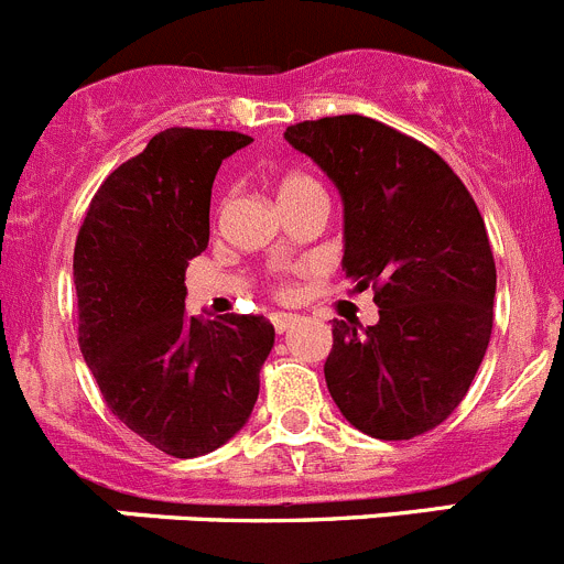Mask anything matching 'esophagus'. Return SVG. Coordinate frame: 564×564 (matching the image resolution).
<instances>
[{
	"label": "esophagus",
	"mask_w": 564,
	"mask_h": 564,
	"mask_svg": "<svg viewBox=\"0 0 564 564\" xmlns=\"http://www.w3.org/2000/svg\"><path fill=\"white\" fill-rule=\"evenodd\" d=\"M294 319H297V317H294V314H286V312L272 314V325H275L278 334H286V330L294 325Z\"/></svg>",
	"instance_id": "1"
}]
</instances>
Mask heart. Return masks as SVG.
Returning a JSON list of instances; mask_svg holds the SVG:
<instances>
[{
	"label": "heart",
	"instance_id": "heart-1",
	"mask_svg": "<svg viewBox=\"0 0 564 564\" xmlns=\"http://www.w3.org/2000/svg\"><path fill=\"white\" fill-rule=\"evenodd\" d=\"M319 192H323L319 183L314 181L312 175H306V172H283V175L275 181V194L281 205L292 203V199H300V197H308V194H319Z\"/></svg>",
	"mask_w": 564,
	"mask_h": 564
}]
</instances>
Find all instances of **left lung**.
Returning <instances> with one entry per match:
<instances>
[{
  "label": "left lung",
  "instance_id": "obj_1",
  "mask_svg": "<svg viewBox=\"0 0 564 564\" xmlns=\"http://www.w3.org/2000/svg\"><path fill=\"white\" fill-rule=\"evenodd\" d=\"M341 197V270L372 286L378 323L334 319L325 383L354 429L412 440L470 389L492 334L496 261L465 183L420 141L367 119L286 128Z\"/></svg>",
  "mask_w": 564,
  "mask_h": 564
}]
</instances>
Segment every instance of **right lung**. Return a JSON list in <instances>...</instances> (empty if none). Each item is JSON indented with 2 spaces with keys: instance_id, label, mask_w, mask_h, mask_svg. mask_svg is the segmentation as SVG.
Returning <instances> with one entry per match:
<instances>
[{
  "instance_id": "1",
  "label": "right lung",
  "mask_w": 564,
  "mask_h": 564,
  "mask_svg": "<svg viewBox=\"0 0 564 564\" xmlns=\"http://www.w3.org/2000/svg\"><path fill=\"white\" fill-rule=\"evenodd\" d=\"M234 130L170 128L94 194L75 245L80 350L110 412L175 459L217 451L258 401L275 328L186 314V267L208 247L210 186L250 144Z\"/></svg>"
}]
</instances>
